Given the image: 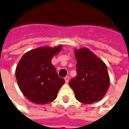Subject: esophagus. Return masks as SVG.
I'll return each instance as SVG.
<instances>
[{
	"instance_id": "34e87169",
	"label": "esophagus",
	"mask_w": 129,
	"mask_h": 129,
	"mask_svg": "<svg viewBox=\"0 0 129 129\" xmlns=\"http://www.w3.org/2000/svg\"><path fill=\"white\" fill-rule=\"evenodd\" d=\"M64 79H65V81H66V83H68V81H69V76H66V77L64 78Z\"/></svg>"
}]
</instances>
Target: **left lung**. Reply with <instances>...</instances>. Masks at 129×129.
<instances>
[{
  "label": "left lung",
  "instance_id": "left-lung-1",
  "mask_svg": "<svg viewBox=\"0 0 129 129\" xmlns=\"http://www.w3.org/2000/svg\"><path fill=\"white\" fill-rule=\"evenodd\" d=\"M77 76L70 80L76 100L92 104L105 96L109 86L107 66L87 48L75 50Z\"/></svg>",
  "mask_w": 129,
  "mask_h": 129
}]
</instances>
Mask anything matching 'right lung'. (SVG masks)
Segmentation results:
<instances>
[{
  "label": "right lung",
  "instance_id": "right-lung-1",
  "mask_svg": "<svg viewBox=\"0 0 129 129\" xmlns=\"http://www.w3.org/2000/svg\"><path fill=\"white\" fill-rule=\"evenodd\" d=\"M62 49L39 47L24 53L16 67L15 76L20 89L29 101L38 105L53 102L65 83L51 63V58Z\"/></svg>",
  "mask_w": 129,
  "mask_h": 129
}]
</instances>
